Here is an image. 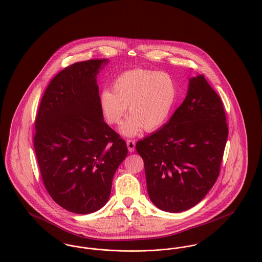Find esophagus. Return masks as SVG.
Returning a JSON list of instances; mask_svg holds the SVG:
<instances>
[{"label": "esophagus", "mask_w": 262, "mask_h": 262, "mask_svg": "<svg viewBox=\"0 0 262 262\" xmlns=\"http://www.w3.org/2000/svg\"><path fill=\"white\" fill-rule=\"evenodd\" d=\"M126 145H127V149L129 152L135 151V149H136V141L135 140H132V139L126 140Z\"/></svg>", "instance_id": "34e87169"}]
</instances>
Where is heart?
Segmentation results:
<instances>
[{
	"label": "heart",
	"instance_id": "heart-1",
	"mask_svg": "<svg viewBox=\"0 0 262 262\" xmlns=\"http://www.w3.org/2000/svg\"><path fill=\"white\" fill-rule=\"evenodd\" d=\"M112 90L100 93V110L107 123L119 124L128 106L130 116L120 128L125 137L160 127L168 119L178 97L177 83L170 74L146 69L120 74L113 81Z\"/></svg>",
	"mask_w": 262,
	"mask_h": 262
}]
</instances>
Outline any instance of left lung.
<instances>
[{"label": "left lung", "mask_w": 262, "mask_h": 262, "mask_svg": "<svg viewBox=\"0 0 262 262\" xmlns=\"http://www.w3.org/2000/svg\"><path fill=\"white\" fill-rule=\"evenodd\" d=\"M226 121L219 95L198 74L189 79L184 102L168 123L138 141L148 196L158 209L186 211L214 186L229 134Z\"/></svg>", "instance_id": "8db88e82"}]
</instances>
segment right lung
<instances>
[{
	"instance_id": "obj_1",
	"label": "right lung",
	"mask_w": 262,
	"mask_h": 262,
	"mask_svg": "<svg viewBox=\"0 0 262 262\" xmlns=\"http://www.w3.org/2000/svg\"><path fill=\"white\" fill-rule=\"evenodd\" d=\"M108 59L74 63L53 78L35 119L33 145L43 184L65 210L86 215L108 202L125 141L104 121L97 75Z\"/></svg>"
}]
</instances>
